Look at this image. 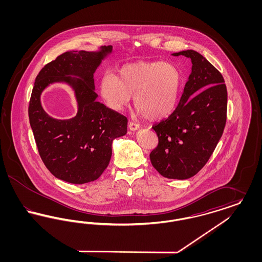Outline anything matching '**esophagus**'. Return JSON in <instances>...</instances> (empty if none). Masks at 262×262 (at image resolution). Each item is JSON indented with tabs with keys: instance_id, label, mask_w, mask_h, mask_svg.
Returning <instances> with one entry per match:
<instances>
[{
	"instance_id": "esophagus-1",
	"label": "esophagus",
	"mask_w": 262,
	"mask_h": 262,
	"mask_svg": "<svg viewBox=\"0 0 262 262\" xmlns=\"http://www.w3.org/2000/svg\"><path fill=\"white\" fill-rule=\"evenodd\" d=\"M128 128L130 130H133V132H136V130L139 128V125L137 124V123H135V122H129L128 123Z\"/></svg>"
}]
</instances>
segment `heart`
Masks as SVG:
<instances>
[{
  "instance_id": "obj_1",
  "label": "heart",
  "mask_w": 262,
  "mask_h": 262,
  "mask_svg": "<svg viewBox=\"0 0 262 262\" xmlns=\"http://www.w3.org/2000/svg\"><path fill=\"white\" fill-rule=\"evenodd\" d=\"M183 75L172 63L136 62L122 67L117 75L101 77L100 95L114 111H123L134 96L135 106L141 116L160 120L173 113L180 99Z\"/></svg>"
}]
</instances>
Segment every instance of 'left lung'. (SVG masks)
<instances>
[{
    "mask_svg": "<svg viewBox=\"0 0 262 262\" xmlns=\"http://www.w3.org/2000/svg\"><path fill=\"white\" fill-rule=\"evenodd\" d=\"M172 55L190 59L191 74L176 110L152 126L159 143L150 161L163 177L186 180L200 172L222 137L228 95L222 75L199 52Z\"/></svg>",
    "mask_w": 262,
    "mask_h": 262,
    "instance_id": "left-lung-1",
    "label": "left lung"
}]
</instances>
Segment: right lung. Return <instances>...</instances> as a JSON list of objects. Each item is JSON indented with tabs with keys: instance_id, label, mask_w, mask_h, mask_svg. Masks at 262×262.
<instances>
[{
	"instance_id": "add662e5",
	"label": "right lung",
	"mask_w": 262,
	"mask_h": 262,
	"mask_svg": "<svg viewBox=\"0 0 262 262\" xmlns=\"http://www.w3.org/2000/svg\"><path fill=\"white\" fill-rule=\"evenodd\" d=\"M113 52L70 51L47 63L38 74L28 116L42 161L56 178L81 185L97 180L108 167L115 138L126 134L127 119L97 101L94 73ZM64 83L75 94V117L58 120L41 107L40 94L50 84Z\"/></svg>"
}]
</instances>
